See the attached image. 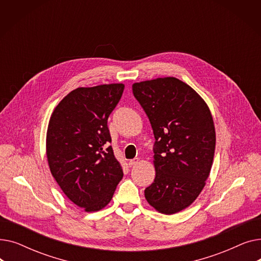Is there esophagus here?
<instances>
[{
    "mask_svg": "<svg viewBox=\"0 0 261 261\" xmlns=\"http://www.w3.org/2000/svg\"><path fill=\"white\" fill-rule=\"evenodd\" d=\"M140 162V159H133V160H130L128 163H129V166L132 167L133 165H135V164H138Z\"/></svg>",
    "mask_w": 261,
    "mask_h": 261,
    "instance_id": "34e87169",
    "label": "esophagus"
}]
</instances>
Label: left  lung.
Listing matches in <instances>:
<instances>
[{
    "label": "left lung",
    "instance_id": "left-lung-1",
    "mask_svg": "<svg viewBox=\"0 0 261 261\" xmlns=\"http://www.w3.org/2000/svg\"><path fill=\"white\" fill-rule=\"evenodd\" d=\"M132 91L155 139V177L145 198L159 213H179L198 198L212 169L216 131L211 110L193 88L174 77L135 82Z\"/></svg>",
    "mask_w": 261,
    "mask_h": 261
}]
</instances>
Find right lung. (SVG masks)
Listing matches in <instances>:
<instances>
[{
	"instance_id": "right-lung-1",
	"label": "right lung",
	"mask_w": 261,
	"mask_h": 261,
	"mask_svg": "<svg viewBox=\"0 0 261 261\" xmlns=\"http://www.w3.org/2000/svg\"><path fill=\"white\" fill-rule=\"evenodd\" d=\"M125 85L77 88L54 109L46 132L49 170L64 195L85 212H98L111 201L123 176L109 146L108 117Z\"/></svg>"
}]
</instances>
